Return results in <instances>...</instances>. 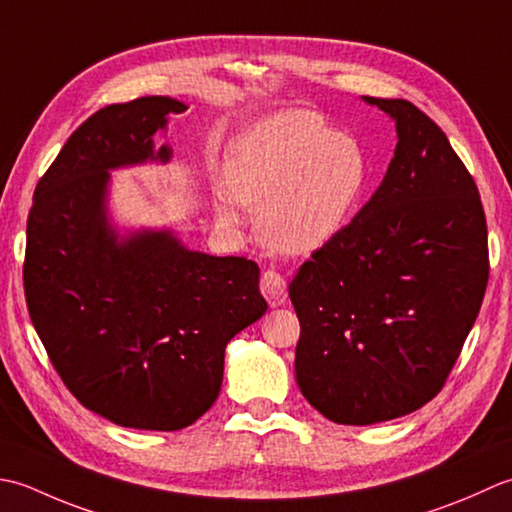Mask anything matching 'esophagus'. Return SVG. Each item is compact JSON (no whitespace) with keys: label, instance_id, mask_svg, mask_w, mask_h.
<instances>
[{"label":"esophagus","instance_id":"obj_1","mask_svg":"<svg viewBox=\"0 0 512 512\" xmlns=\"http://www.w3.org/2000/svg\"><path fill=\"white\" fill-rule=\"evenodd\" d=\"M260 291H263V296L267 298L271 307L283 305V302L287 300V283L276 269L263 271V276H260Z\"/></svg>","mask_w":512,"mask_h":512}]
</instances>
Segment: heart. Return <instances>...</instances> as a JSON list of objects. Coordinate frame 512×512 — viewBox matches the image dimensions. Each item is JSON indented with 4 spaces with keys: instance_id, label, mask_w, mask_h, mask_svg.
I'll use <instances>...</instances> for the list:
<instances>
[{
    "instance_id": "obj_1",
    "label": "heart",
    "mask_w": 512,
    "mask_h": 512,
    "mask_svg": "<svg viewBox=\"0 0 512 512\" xmlns=\"http://www.w3.org/2000/svg\"><path fill=\"white\" fill-rule=\"evenodd\" d=\"M367 181L360 145L316 112L287 110L254 123L232 145L227 190L258 214L263 241L283 254H311L347 225ZM218 216L234 218L229 201Z\"/></svg>"
}]
</instances>
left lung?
Returning a JSON list of instances; mask_svg holds the SVG:
<instances>
[{
	"instance_id": "8db88e82",
	"label": "left lung",
	"mask_w": 512,
	"mask_h": 512,
	"mask_svg": "<svg viewBox=\"0 0 512 512\" xmlns=\"http://www.w3.org/2000/svg\"><path fill=\"white\" fill-rule=\"evenodd\" d=\"M364 101L398 130L387 176L289 285L298 387L327 420L353 426L442 391L488 285L484 207L440 125L411 101Z\"/></svg>"
}]
</instances>
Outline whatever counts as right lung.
Returning a JSON list of instances; mask_svg holds the SVG:
<instances>
[{
  "label": "right lung",
  "instance_id": "right-lung-1",
  "mask_svg": "<svg viewBox=\"0 0 512 512\" xmlns=\"http://www.w3.org/2000/svg\"><path fill=\"white\" fill-rule=\"evenodd\" d=\"M185 110L170 97L97 110L39 179L26 225L28 314L52 367L128 429L194 424L221 391L227 342L267 311L254 260L192 252L168 229L119 238L108 223V172L168 163L152 137Z\"/></svg>",
  "mask_w": 512,
  "mask_h": 512
}]
</instances>
